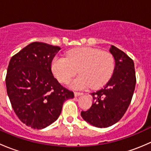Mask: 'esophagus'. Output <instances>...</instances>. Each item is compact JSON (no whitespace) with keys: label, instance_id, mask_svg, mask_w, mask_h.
<instances>
[{"label":"esophagus","instance_id":"obj_1","mask_svg":"<svg viewBox=\"0 0 151 151\" xmlns=\"http://www.w3.org/2000/svg\"><path fill=\"white\" fill-rule=\"evenodd\" d=\"M83 95V93H80V92H74V96H79Z\"/></svg>","mask_w":151,"mask_h":151}]
</instances>
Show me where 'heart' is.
Instances as JSON below:
<instances>
[{
	"mask_svg": "<svg viewBox=\"0 0 151 151\" xmlns=\"http://www.w3.org/2000/svg\"><path fill=\"white\" fill-rule=\"evenodd\" d=\"M51 69L55 78L66 83L77 74L80 75L71 80L68 85L75 89L91 86L97 89L109 80L115 69V59L110 52L92 47L71 50L66 57H55L51 63Z\"/></svg>",
	"mask_w": 151,
	"mask_h": 151,
	"instance_id": "obj_1",
	"label": "heart"
}]
</instances>
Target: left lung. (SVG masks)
Here are the masks:
<instances>
[{
	"instance_id": "1",
	"label": "left lung",
	"mask_w": 151,
	"mask_h": 151,
	"mask_svg": "<svg viewBox=\"0 0 151 151\" xmlns=\"http://www.w3.org/2000/svg\"><path fill=\"white\" fill-rule=\"evenodd\" d=\"M109 52L115 62L113 74L104 88L91 93L92 106L81 112L85 121L98 128L109 127L121 119L130 104L136 85L133 60L113 45Z\"/></svg>"
}]
</instances>
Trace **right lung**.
Wrapping results in <instances>:
<instances>
[{
	"label": "right lung",
	"mask_w": 151,
	"mask_h": 151,
	"mask_svg": "<svg viewBox=\"0 0 151 151\" xmlns=\"http://www.w3.org/2000/svg\"><path fill=\"white\" fill-rule=\"evenodd\" d=\"M60 50L57 46L33 42L9 61L6 85L11 104L19 119L33 129H44L55 122L63 102L74 97L52 73V60Z\"/></svg>",
	"instance_id": "add662e5"
}]
</instances>
